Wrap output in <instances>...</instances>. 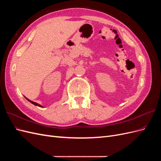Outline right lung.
I'll return each mask as SVG.
<instances>
[{"label":"right lung","instance_id":"obj_1","mask_svg":"<svg viewBox=\"0 0 161 161\" xmlns=\"http://www.w3.org/2000/svg\"><path fill=\"white\" fill-rule=\"evenodd\" d=\"M26 98V99L27 100H28L30 102V103H31L32 104H33V105H36V106H38V107H40V108H43V107L42 106V105H40V104H38V103H36V102H33V101H31V100H30L29 99H27V97H25Z\"/></svg>","mask_w":161,"mask_h":161}]
</instances>
